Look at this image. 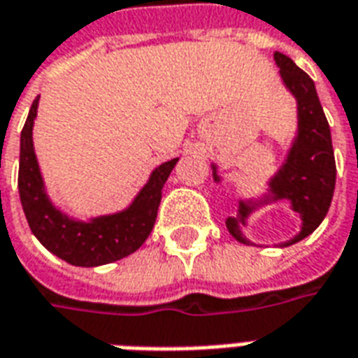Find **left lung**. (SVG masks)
Masks as SVG:
<instances>
[{
	"label": "left lung",
	"instance_id": "1",
	"mask_svg": "<svg viewBox=\"0 0 358 358\" xmlns=\"http://www.w3.org/2000/svg\"><path fill=\"white\" fill-rule=\"evenodd\" d=\"M274 61L280 66V78L284 86L297 103V130L284 163L268 180L266 194L257 199H238V213L236 217L226 218V228L234 240L255 245L243 234L251 213L263 205L287 201L292 210L301 217L299 234L280 243V248H287L315 232L330 209L336 187V159L330 126L316 94L315 82L284 53L276 51ZM210 169L215 182L220 184L222 178L218 174V166L213 163Z\"/></svg>",
	"mask_w": 358,
	"mask_h": 358
}]
</instances>
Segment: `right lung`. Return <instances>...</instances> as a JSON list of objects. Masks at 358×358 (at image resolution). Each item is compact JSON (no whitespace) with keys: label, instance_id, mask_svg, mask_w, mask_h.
<instances>
[{"label":"right lung","instance_id":"right-lung-1","mask_svg":"<svg viewBox=\"0 0 358 358\" xmlns=\"http://www.w3.org/2000/svg\"><path fill=\"white\" fill-rule=\"evenodd\" d=\"M38 103L40 95L32 103L20 134L19 161L20 203L32 234L48 251L74 266H101L132 255L153 230L164 182L178 157L159 164L126 209L88 220L74 218L51 201L45 189L32 141Z\"/></svg>","mask_w":358,"mask_h":358}]
</instances>
